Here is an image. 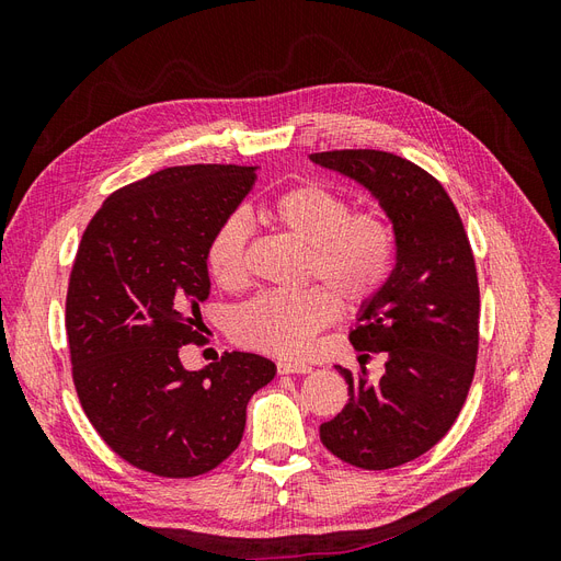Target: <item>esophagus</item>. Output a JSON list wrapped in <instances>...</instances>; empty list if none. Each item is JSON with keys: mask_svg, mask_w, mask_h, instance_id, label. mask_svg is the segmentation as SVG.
<instances>
[{"mask_svg": "<svg viewBox=\"0 0 561 561\" xmlns=\"http://www.w3.org/2000/svg\"><path fill=\"white\" fill-rule=\"evenodd\" d=\"M278 375H309L311 367L304 363H293V360H278Z\"/></svg>", "mask_w": 561, "mask_h": 561, "instance_id": "esophagus-1", "label": "esophagus"}]
</instances>
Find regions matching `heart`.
Instances as JSON below:
<instances>
[{
  "label": "heart",
  "instance_id": "obj_1",
  "mask_svg": "<svg viewBox=\"0 0 561 561\" xmlns=\"http://www.w3.org/2000/svg\"><path fill=\"white\" fill-rule=\"evenodd\" d=\"M264 215L307 245L309 280L325 287L299 293H264L233 316V336L264 353L304 358L316 336L339 313L336 299L348 309L375 299L396 264V231L379 210L351 213V201L320 182H304L280 192ZM250 225L243 213L219 222L206 248V266L222 287L245 280Z\"/></svg>",
  "mask_w": 561,
  "mask_h": 561
}]
</instances>
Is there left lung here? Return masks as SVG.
<instances>
[{
    "instance_id": "obj_1",
    "label": "left lung",
    "mask_w": 561,
    "mask_h": 561,
    "mask_svg": "<svg viewBox=\"0 0 561 561\" xmlns=\"http://www.w3.org/2000/svg\"><path fill=\"white\" fill-rule=\"evenodd\" d=\"M311 161L379 201L396 231V266L360 307L355 351L386 353V371L351 375L348 402L320 426L336 458L386 470L435 447L461 412L480 344V287L470 241L445 186L416 163L377 149L318 151Z\"/></svg>"
}]
</instances>
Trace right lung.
<instances>
[{
  "mask_svg": "<svg viewBox=\"0 0 561 561\" xmlns=\"http://www.w3.org/2000/svg\"><path fill=\"white\" fill-rule=\"evenodd\" d=\"M254 180L257 165L163 168L107 196L81 236L65 304L77 396L100 437L159 478L222 463L250 398L276 377L243 351L196 371L180 363L201 342L210 236Z\"/></svg>",
  "mask_w": 561,
  "mask_h": 561,
  "instance_id": "1",
  "label": "right lung"
}]
</instances>
